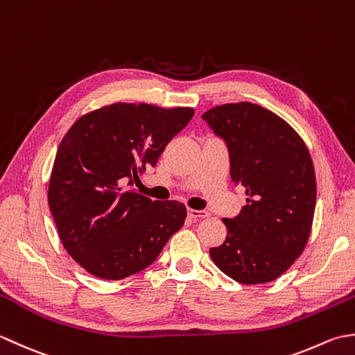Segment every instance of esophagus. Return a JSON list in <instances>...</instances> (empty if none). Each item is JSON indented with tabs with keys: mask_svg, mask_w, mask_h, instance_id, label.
I'll return each mask as SVG.
<instances>
[{
	"mask_svg": "<svg viewBox=\"0 0 355 355\" xmlns=\"http://www.w3.org/2000/svg\"><path fill=\"white\" fill-rule=\"evenodd\" d=\"M187 215H189V218H193V220H200V218H207L209 212H207V210L189 209V210H187Z\"/></svg>",
	"mask_w": 355,
	"mask_h": 355,
	"instance_id": "34e87169",
	"label": "esophagus"
}]
</instances>
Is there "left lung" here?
<instances>
[{
  "label": "left lung",
  "mask_w": 355,
  "mask_h": 355,
  "mask_svg": "<svg viewBox=\"0 0 355 355\" xmlns=\"http://www.w3.org/2000/svg\"><path fill=\"white\" fill-rule=\"evenodd\" d=\"M224 139L230 175L245 189L238 216L223 218L225 241L210 248L224 275L245 285L275 281L302 254L315 209L314 166L302 137L261 105L225 103L202 114Z\"/></svg>",
  "instance_id": "1"
}]
</instances>
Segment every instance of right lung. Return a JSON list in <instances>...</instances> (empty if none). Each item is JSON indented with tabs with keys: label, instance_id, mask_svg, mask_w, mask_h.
Returning a JSON list of instances; mask_svg holds the SVG:
<instances>
[{
	"label": "right lung",
	"instance_id": "1",
	"mask_svg": "<svg viewBox=\"0 0 355 355\" xmlns=\"http://www.w3.org/2000/svg\"><path fill=\"white\" fill-rule=\"evenodd\" d=\"M193 108L117 102L73 123L53 163L49 206L64 248L96 277L119 281L150 266L186 220L178 201H153L132 184L191 122Z\"/></svg>",
	"mask_w": 355,
	"mask_h": 355
}]
</instances>
